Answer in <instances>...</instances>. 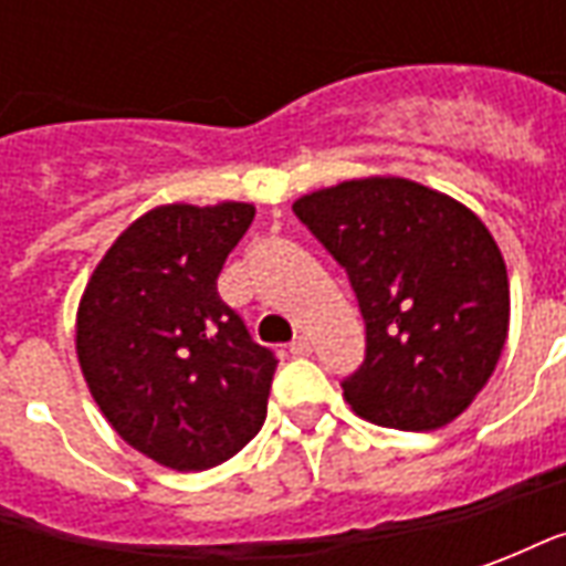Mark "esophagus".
Returning <instances> with one entry per match:
<instances>
[{"label": "esophagus", "instance_id": "obj_1", "mask_svg": "<svg viewBox=\"0 0 566 566\" xmlns=\"http://www.w3.org/2000/svg\"><path fill=\"white\" fill-rule=\"evenodd\" d=\"M308 352H312V343H308V336H294V343H291V355L306 357Z\"/></svg>", "mask_w": 566, "mask_h": 566}]
</instances>
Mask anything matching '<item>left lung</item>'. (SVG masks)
I'll use <instances>...</instances> for the list:
<instances>
[{
    "label": "left lung",
    "instance_id": "obj_1",
    "mask_svg": "<svg viewBox=\"0 0 566 566\" xmlns=\"http://www.w3.org/2000/svg\"><path fill=\"white\" fill-rule=\"evenodd\" d=\"M294 211L345 266L367 324L348 406L394 430L454 421L510 336V275L482 218L400 175L321 187Z\"/></svg>",
    "mask_w": 566,
    "mask_h": 566
}]
</instances>
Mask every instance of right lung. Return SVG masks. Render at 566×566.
Returning <instances> with one entry per match:
<instances>
[{
  "mask_svg": "<svg viewBox=\"0 0 566 566\" xmlns=\"http://www.w3.org/2000/svg\"><path fill=\"white\" fill-rule=\"evenodd\" d=\"M251 202L145 211L96 263L75 315L81 373L127 446L178 473L230 461L254 439L279 360L218 296Z\"/></svg>",
  "mask_w": 566,
  "mask_h": 566,
  "instance_id": "right-lung-1",
  "label": "right lung"
}]
</instances>
